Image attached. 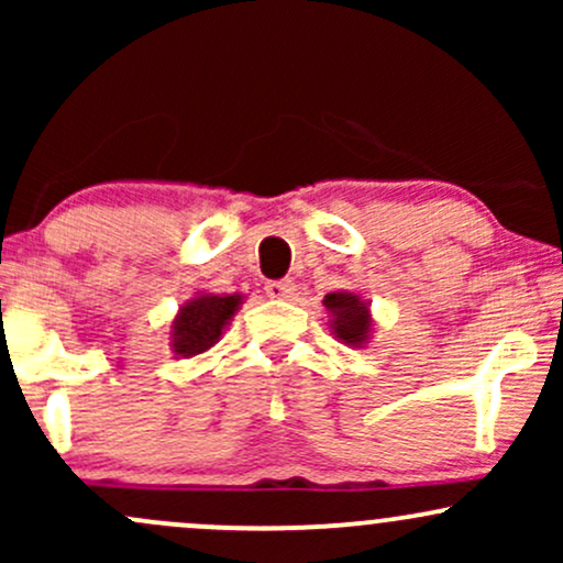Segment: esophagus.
I'll return each mask as SVG.
<instances>
[{
  "mask_svg": "<svg viewBox=\"0 0 563 563\" xmlns=\"http://www.w3.org/2000/svg\"><path fill=\"white\" fill-rule=\"evenodd\" d=\"M264 290H267L269 299L286 301V299H294V296H296V283L290 280V277H286V280H269L267 286H264Z\"/></svg>",
  "mask_w": 563,
  "mask_h": 563,
  "instance_id": "1",
  "label": "esophagus"
}]
</instances>
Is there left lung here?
Segmentation results:
<instances>
[{"label": "left lung", "mask_w": 563, "mask_h": 563, "mask_svg": "<svg viewBox=\"0 0 563 563\" xmlns=\"http://www.w3.org/2000/svg\"><path fill=\"white\" fill-rule=\"evenodd\" d=\"M322 307L331 314L328 325L335 339L346 346H365L373 335L371 301L354 290H333L322 299Z\"/></svg>", "instance_id": "8db88e82"}]
</instances>
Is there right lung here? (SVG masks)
Instances as JSON below:
<instances>
[{"label": "right lung", "instance_id": "add662e5", "mask_svg": "<svg viewBox=\"0 0 563 563\" xmlns=\"http://www.w3.org/2000/svg\"><path fill=\"white\" fill-rule=\"evenodd\" d=\"M241 294H200L187 299L172 320V352L177 357H196L222 339V331L230 325L232 314L241 309Z\"/></svg>", "mask_w": 563, "mask_h": 563}]
</instances>
